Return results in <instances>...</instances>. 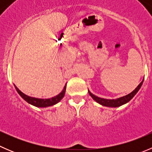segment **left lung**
Segmentation results:
<instances>
[{"label":"left lung","instance_id":"obj_1","mask_svg":"<svg viewBox=\"0 0 152 152\" xmlns=\"http://www.w3.org/2000/svg\"><path fill=\"white\" fill-rule=\"evenodd\" d=\"M142 82H143V80L140 83V85L137 86L131 93L129 94L126 95V96H123V97H121L119 99H102V98H99L98 96H96L95 95H93V93H90V91L88 90L89 94L90 96L96 101V102H98L100 104L103 105V106H106V107H120V106L124 104L127 103V102H129L133 97L136 95V93L138 92V90H140V87L142 86Z\"/></svg>","mask_w":152,"mask_h":152}]
</instances>
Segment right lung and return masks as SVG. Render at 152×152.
<instances>
[{
  "mask_svg": "<svg viewBox=\"0 0 152 152\" xmlns=\"http://www.w3.org/2000/svg\"><path fill=\"white\" fill-rule=\"evenodd\" d=\"M15 89L18 91V93H19L20 96L23 98L25 101H26L27 102L35 106V107H50V106H53L56 104H57L58 102H59L61 101V99L64 97L65 93V90H66V85L64 87L63 90L59 93L57 96H54L53 98H50V99H37V98L31 97V96H27V95L24 94L23 93L20 91L16 86H15Z\"/></svg>",
  "mask_w": 152,
  "mask_h": 152,
  "instance_id": "add662e5",
  "label": "right lung"
}]
</instances>
